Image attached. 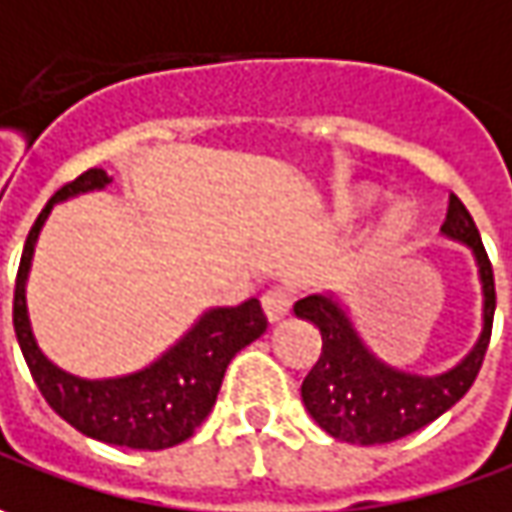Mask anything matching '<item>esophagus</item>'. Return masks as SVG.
Here are the masks:
<instances>
[{
	"label": "esophagus",
	"mask_w": 512,
	"mask_h": 512,
	"mask_svg": "<svg viewBox=\"0 0 512 512\" xmlns=\"http://www.w3.org/2000/svg\"><path fill=\"white\" fill-rule=\"evenodd\" d=\"M260 306H263V315H266V321L278 323V321H283L286 315H289L292 295H289L283 286H272V289H266V292H263Z\"/></svg>",
	"instance_id": "obj_1"
}]
</instances>
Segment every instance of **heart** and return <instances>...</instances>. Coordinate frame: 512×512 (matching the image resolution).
I'll return each instance as SVG.
<instances>
[{
    "mask_svg": "<svg viewBox=\"0 0 512 512\" xmlns=\"http://www.w3.org/2000/svg\"><path fill=\"white\" fill-rule=\"evenodd\" d=\"M378 200H381V191L375 189V186H352V189L338 191V197H335V214H338L341 220H358V217H364V214L372 212V206H375ZM410 229V206L395 203V206H389L387 212H384V217H381V223H378V229H375V240L389 246V243L404 240Z\"/></svg>",
    "mask_w": 512,
    "mask_h": 512,
    "instance_id": "heart-1",
    "label": "heart"
}]
</instances>
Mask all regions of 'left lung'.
<instances>
[{"label": "left lung", "instance_id": "obj_1", "mask_svg": "<svg viewBox=\"0 0 512 512\" xmlns=\"http://www.w3.org/2000/svg\"><path fill=\"white\" fill-rule=\"evenodd\" d=\"M441 234L464 243L476 257L481 280V332L456 367L438 375H415L381 361L361 338L344 300L332 292L295 303V315L321 332V358L303 378L300 398L323 433L346 444H387L427 427L473 387L493 332L496 283L470 212L450 194Z\"/></svg>", "mask_w": 512, "mask_h": 512}]
</instances>
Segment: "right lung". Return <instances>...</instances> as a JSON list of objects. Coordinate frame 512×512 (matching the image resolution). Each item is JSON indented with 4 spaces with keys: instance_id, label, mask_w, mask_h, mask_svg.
I'll use <instances>...</instances> for the list:
<instances>
[{
    "instance_id": "right-lung-1",
    "label": "right lung",
    "mask_w": 512,
    "mask_h": 512,
    "mask_svg": "<svg viewBox=\"0 0 512 512\" xmlns=\"http://www.w3.org/2000/svg\"><path fill=\"white\" fill-rule=\"evenodd\" d=\"M105 186H111V177L102 168H88L74 183L56 191L39 212L16 272L13 329L34 384L51 404V410L74 430L117 447L166 450L191 438L206 421L229 361L266 332V318L257 298L243 300L237 306L206 309L191 323L189 332L177 344L168 346L157 361L117 378H79L56 367L36 344L25 298L36 240L56 203L88 191H102Z\"/></svg>"
}]
</instances>
